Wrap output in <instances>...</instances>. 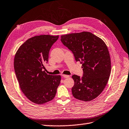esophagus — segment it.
<instances>
[{"label": "esophagus", "mask_w": 129, "mask_h": 129, "mask_svg": "<svg viewBox=\"0 0 129 129\" xmlns=\"http://www.w3.org/2000/svg\"><path fill=\"white\" fill-rule=\"evenodd\" d=\"M62 76L64 78H68V77H69V75H64V74H63V75H62Z\"/></svg>", "instance_id": "34e87169"}]
</instances>
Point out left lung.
Returning a JSON list of instances; mask_svg holds the SVG:
<instances>
[{
    "label": "left lung",
    "instance_id": "1",
    "mask_svg": "<svg viewBox=\"0 0 129 129\" xmlns=\"http://www.w3.org/2000/svg\"><path fill=\"white\" fill-rule=\"evenodd\" d=\"M61 41L82 64L83 76H72L73 96L84 101L94 99L104 90L111 73L107 45L100 38L87 31L62 35Z\"/></svg>",
    "mask_w": 129,
    "mask_h": 129
}]
</instances>
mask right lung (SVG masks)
I'll use <instances>...</instances> for the list:
<instances>
[{
    "label": "right lung",
    "mask_w": 129,
    "mask_h": 129,
    "mask_svg": "<svg viewBox=\"0 0 129 129\" xmlns=\"http://www.w3.org/2000/svg\"><path fill=\"white\" fill-rule=\"evenodd\" d=\"M59 36L39 35L28 39L16 52L14 67L21 91L36 104L52 100L61 81L60 75L47 74L43 69L50 50Z\"/></svg>",
    "instance_id": "1"
}]
</instances>
